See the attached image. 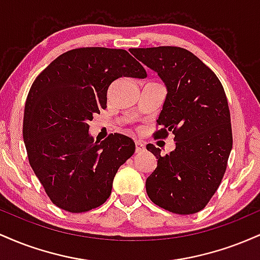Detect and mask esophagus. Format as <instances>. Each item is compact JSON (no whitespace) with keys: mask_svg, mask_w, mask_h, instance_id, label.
<instances>
[{"mask_svg":"<svg viewBox=\"0 0 260 260\" xmlns=\"http://www.w3.org/2000/svg\"><path fill=\"white\" fill-rule=\"evenodd\" d=\"M145 150V145L142 142H136V153H143Z\"/></svg>","mask_w":260,"mask_h":260,"instance_id":"34e87169","label":"esophagus"}]
</instances>
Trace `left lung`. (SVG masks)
Returning <instances> with one entry per match:
<instances>
[{
    "instance_id": "8db88e82",
    "label": "left lung",
    "mask_w": 260,
    "mask_h": 260,
    "mask_svg": "<svg viewBox=\"0 0 260 260\" xmlns=\"http://www.w3.org/2000/svg\"><path fill=\"white\" fill-rule=\"evenodd\" d=\"M157 73L168 89L155 138L175 134L176 148L165 156L148 144L157 166L145 188L154 204L181 215L201 211L219 188L232 149L231 117L216 74L186 49H129Z\"/></svg>"
}]
</instances>
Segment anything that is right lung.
I'll list each match as a JSON object with an SVG mask.
<instances>
[{"label": "right lung", "mask_w": 260, "mask_h": 260, "mask_svg": "<svg viewBox=\"0 0 260 260\" xmlns=\"http://www.w3.org/2000/svg\"><path fill=\"white\" fill-rule=\"evenodd\" d=\"M121 77L147 72L126 50L82 47L53 59L29 90L23 121L29 164L53 204L70 213L104 204L136 150L123 134L101 143L89 134V121L105 109L109 86Z\"/></svg>", "instance_id": "add662e5"}]
</instances>
